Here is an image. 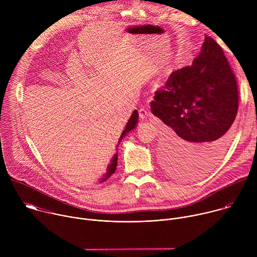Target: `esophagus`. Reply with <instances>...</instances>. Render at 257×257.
I'll list each match as a JSON object with an SVG mask.
<instances>
[{
    "mask_svg": "<svg viewBox=\"0 0 257 257\" xmlns=\"http://www.w3.org/2000/svg\"><path fill=\"white\" fill-rule=\"evenodd\" d=\"M138 112H139V118L142 119V120H144V119H146V118L151 116V112L145 107H140Z\"/></svg>",
    "mask_w": 257,
    "mask_h": 257,
    "instance_id": "obj_1",
    "label": "esophagus"
}]
</instances>
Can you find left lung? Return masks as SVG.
<instances>
[{"mask_svg": "<svg viewBox=\"0 0 257 257\" xmlns=\"http://www.w3.org/2000/svg\"><path fill=\"white\" fill-rule=\"evenodd\" d=\"M238 102L229 62L205 35L192 65L174 71L151 102L152 113L166 125L162 151L172 172L193 179L218 163L235 131Z\"/></svg>", "mask_w": 257, "mask_h": 257, "instance_id": "left-lung-1", "label": "left lung"}]
</instances>
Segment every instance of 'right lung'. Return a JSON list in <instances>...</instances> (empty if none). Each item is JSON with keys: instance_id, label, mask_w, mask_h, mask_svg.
<instances>
[{"instance_id": "right-lung-1", "label": "right lung", "mask_w": 257, "mask_h": 257, "mask_svg": "<svg viewBox=\"0 0 257 257\" xmlns=\"http://www.w3.org/2000/svg\"><path fill=\"white\" fill-rule=\"evenodd\" d=\"M137 122H138V112H137V109H135V111L132 113L130 119L128 120V122H127V124H126V126H125V129L123 130V132H122V134H121V136H120L119 144H120L121 140L123 139V137H124L129 131L133 130V129L136 127ZM117 164H118V153L113 157V159H112V161H111V164H109L108 167H107L106 173H105V174L103 175V177L100 179L99 183L106 181L109 177H111V176L115 173V171H116V169H117Z\"/></svg>"}]
</instances>
